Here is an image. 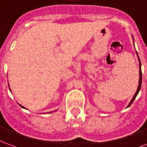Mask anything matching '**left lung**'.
<instances>
[{
    "instance_id": "left-lung-1",
    "label": "left lung",
    "mask_w": 147,
    "mask_h": 147,
    "mask_svg": "<svg viewBox=\"0 0 147 147\" xmlns=\"http://www.w3.org/2000/svg\"><path fill=\"white\" fill-rule=\"evenodd\" d=\"M138 59H139V57H138ZM139 62H140V82H139V86H138V88H137V92H136V94H134V98H133V99L131 100V101L130 102V104L128 105L127 107H130V105H131V104L133 103V101L134 100V99L136 98V97H137V95L138 94V93H139L140 90V88H141V83H142V71H141V63H140V60L139 59Z\"/></svg>"
}]
</instances>
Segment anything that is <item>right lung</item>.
I'll return each instance as SVG.
<instances>
[{"label": "right lung", "mask_w": 147, "mask_h": 147, "mask_svg": "<svg viewBox=\"0 0 147 147\" xmlns=\"http://www.w3.org/2000/svg\"><path fill=\"white\" fill-rule=\"evenodd\" d=\"M20 106H21V105H20ZM21 107H24V108H25V107H23V106H21Z\"/></svg>", "instance_id": "add662e5"}]
</instances>
